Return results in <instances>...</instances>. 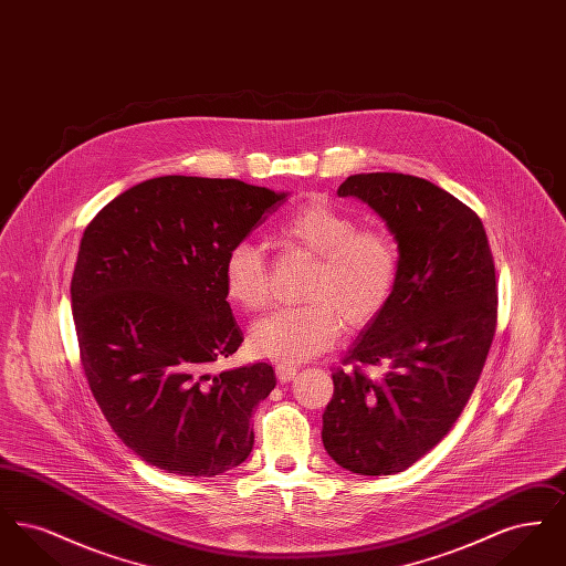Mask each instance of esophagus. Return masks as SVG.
<instances>
[{
    "label": "esophagus",
    "instance_id": "34e87169",
    "mask_svg": "<svg viewBox=\"0 0 566 566\" xmlns=\"http://www.w3.org/2000/svg\"><path fill=\"white\" fill-rule=\"evenodd\" d=\"M275 376L280 381H291L296 376V367L291 363H277L275 365Z\"/></svg>",
    "mask_w": 566,
    "mask_h": 566
}]
</instances>
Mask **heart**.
I'll return each mask as SVG.
<instances>
[{"instance_id": "heart-1", "label": "heart", "mask_w": 566, "mask_h": 566, "mask_svg": "<svg viewBox=\"0 0 566 566\" xmlns=\"http://www.w3.org/2000/svg\"><path fill=\"white\" fill-rule=\"evenodd\" d=\"M284 250L314 261L303 305L284 307L250 331V348L280 363L307 360L328 350L348 331L376 323L392 301L401 254L395 235L379 224H358L331 203L312 201L275 229ZM222 289L231 305L261 312L270 303V273L254 243H233L222 263Z\"/></svg>"}]
</instances>
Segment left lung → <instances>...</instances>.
Segmentation results:
<instances>
[{
  "label": "left lung",
  "instance_id": "1",
  "mask_svg": "<svg viewBox=\"0 0 566 566\" xmlns=\"http://www.w3.org/2000/svg\"><path fill=\"white\" fill-rule=\"evenodd\" d=\"M381 216L399 243L392 301L333 374L328 457L358 475H392L450 432L482 376L496 331L494 259L480 216L429 180L358 174L339 189ZM369 366L385 371L376 378Z\"/></svg>",
  "mask_w": 566,
  "mask_h": 566
}]
</instances>
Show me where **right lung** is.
<instances>
[{
	"label": "right lung",
	"instance_id": "right-lung-1",
	"mask_svg": "<svg viewBox=\"0 0 566 566\" xmlns=\"http://www.w3.org/2000/svg\"><path fill=\"white\" fill-rule=\"evenodd\" d=\"M284 201L240 180L163 176L84 229L70 289L84 377L112 431L157 469L214 478L252 452L250 418L275 376L268 363L210 371L243 342L222 263Z\"/></svg>",
	"mask_w": 566,
	"mask_h": 566
}]
</instances>
